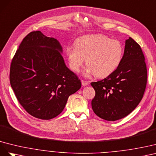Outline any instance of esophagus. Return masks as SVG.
I'll list each match as a JSON object with an SVG mask.
<instances>
[{"mask_svg": "<svg viewBox=\"0 0 156 156\" xmlns=\"http://www.w3.org/2000/svg\"><path fill=\"white\" fill-rule=\"evenodd\" d=\"M81 82H82V86H87L88 84H89V82H87V81H85V80H82Z\"/></svg>", "mask_w": 156, "mask_h": 156, "instance_id": "1", "label": "esophagus"}]
</instances>
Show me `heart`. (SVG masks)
<instances>
[{
    "instance_id": "obj_1",
    "label": "heart",
    "mask_w": 156,
    "mask_h": 156,
    "mask_svg": "<svg viewBox=\"0 0 156 156\" xmlns=\"http://www.w3.org/2000/svg\"><path fill=\"white\" fill-rule=\"evenodd\" d=\"M74 44L75 46L66 48L69 65L74 72H78L86 59L84 75L103 78L112 74L121 63L124 49L117 40L103 34H90L79 37Z\"/></svg>"
}]
</instances>
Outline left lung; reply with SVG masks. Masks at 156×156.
<instances>
[{
  "instance_id": "1",
  "label": "left lung",
  "mask_w": 156,
  "mask_h": 156,
  "mask_svg": "<svg viewBox=\"0 0 156 156\" xmlns=\"http://www.w3.org/2000/svg\"><path fill=\"white\" fill-rule=\"evenodd\" d=\"M125 44L118 67L103 80L91 83L95 91L92 109L107 121H115L129 114L142 100L147 82V69L140 46L131 37Z\"/></svg>"
}]
</instances>
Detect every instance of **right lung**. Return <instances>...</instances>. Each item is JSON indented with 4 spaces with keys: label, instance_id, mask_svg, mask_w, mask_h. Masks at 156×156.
Here are the masks:
<instances>
[{
    "label": "right lung",
    "instance_id": "add662e5",
    "mask_svg": "<svg viewBox=\"0 0 156 156\" xmlns=\"http://www.w3.org/2000/svg\"><path fill=\"white\" fill-rule=\"evenodd\" d=\"M63 48L41 31L23 38L12 61L10 80L17 100L29 114L50 119L63 110L81 82L66 66Z\"/></svg>",
    "mask_w": 156,
    "mask_h": 156
}]
</instances>
